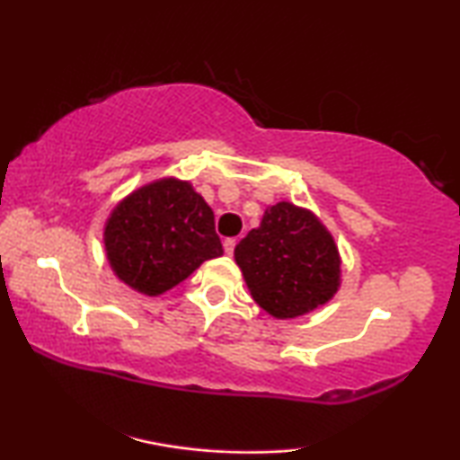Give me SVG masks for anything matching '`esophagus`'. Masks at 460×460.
Segmentation results:
<instances>
[{
	"instance_id": "esophagus-1",
	"label": "esophagus",
	"mask_w": 460,
	"mask_h": 460,
	"mask_svg": "<svg viewBox=\"0 0 460 460\" xmlns=\"http://www.w3.org/2000/svg\"><path fill=\"white\" fill-rule=\"evenodd\" d=\"M234 247H236L234 238H226V241H224V251H226V253H228V255L234 253Z\"/></svg>"
}]
</instances>
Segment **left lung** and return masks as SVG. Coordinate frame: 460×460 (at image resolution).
<instances>
[{"label":"left lung","instance_id":"left-lung-1","mask_svg":"<svg viewBox=\"0 0 460 460\" xmlns=\"http://www.w3.org/2000/svg\"><path fill=\"white\" fill-rule=\"evenodd\" d=\"M251 297L270 316L288 320L329 304L341 285L335 238L312 211L280 200L234 249Z\"/></svg>","mask_w":460,"mask_h":460}]
</instances>
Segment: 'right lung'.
<instances>
[{
	"label": "right lung",
	"mask_w": 460,
	"mask_h": 460,
	"mask_svg": "<svg viewBox=\"0 0 460 460\" xmlns=\"http://www.w3.org/2000/svg\"><path fill=\"white\" fill-rule=\"evenodd\" d=\"M104 251L112 272L156 297L224 253L211 207L190 181L163 178L137 188L106 219Z\"/></svg>",
	"instance_id": "1"
}]
</instances>
